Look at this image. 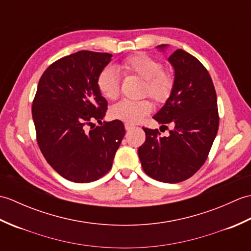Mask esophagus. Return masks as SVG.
<instances>
[{
	"label": "esophagus",
	"mask_w": 251,
	"mask_h": 251,
	"mask_svg": "<svg viewBox=\"0 0 251 251\" xmlns=\"http://www.w3.org/2000/svg\"><path fill=\"white\" fill-rule=\"evenodd\" d=\"M134 128V125H131V124H128V123H126L125 124V129L126 130H130V129H132Z\"/></svg>",
	"instance_id": "34e87169"
}]
</instances>
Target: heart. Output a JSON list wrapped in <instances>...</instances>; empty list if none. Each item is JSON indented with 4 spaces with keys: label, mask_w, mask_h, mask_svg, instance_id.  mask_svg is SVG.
<instances>
[{
    "label": "heart",
    "mask_w": 251,
    "mask_h": 251,
    "mask_svg": "<svg viewBox=\"0 0 251 251\" xmlns=\"http://www.w3.org/2000/svg\"><path fill=\"white\" fill-rule=\"evenodd\" d=\"M120 69L126 75H136L143 79V95L163 103L173 93L175 81L170 73L163 70V65L147 54H136L125 58ZM97 87L103 98L114 100L120 94V76L114 68L105 67L99 73ZM152 111V103L147 99L139 101L122 100L111 106L110 114L114 119L127 123L140 122Z\"/></svg>",
    "instance_id": "heart-1"
}]
</instances>
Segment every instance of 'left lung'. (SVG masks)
<instances>
[{"label":"left lung","mask_w":251,"mask_h":251,"mask_svg":"<svg viewBox=\"0 0 251 251\" xmlns=\"http://www.w3.org/2000/svg\"><path fill=\"white\" fill-rule=\"evenodd\" d=\"M168 61L175 69L174 89L153 119L173 129L168 137H161L158 129L143 127L146 141L138 155L149 177L178 183L204 165L217 136L219 113L214 83L201 62L183 50L174 51Z\"/></svg>","instance_id":"8db88e82"}]
</instances>
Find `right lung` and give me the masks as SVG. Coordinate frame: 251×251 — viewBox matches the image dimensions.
I'll return each mask as SVG.
<instances>
[{
  "label": "right lung",
  "instance_id": "obj_1",
  "mask_svg": "<svg viewBox=\"0 0 251 251\" xmlns=\"http://www.w3.org/2000/svg\"><path fill=\"white\" fill-rule=\"evenodd\" d=\"M111 57L90 50L62 57L46 69L37 85L32 104L37 145L47 163L72 182L103 177L125 135L121 121L101 122L108 102L97 78ZM94 120L100 126H95Z\"/></svg>",
  "mask_w": 251,
  "mask_h": 251
}]
</instances>
